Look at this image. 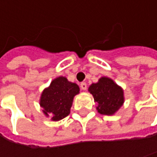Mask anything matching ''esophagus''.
Instances as JSON below:
<instances>
[{
    "mask_svg": "<svg viewBox=\"0 0 157 157\" xmlns=\"http://www.w3.org/2000/svg\"><path fill=\"white\" fill-rule=\"evenodd\" d=\"M80 86H81V89L83 90V91H85V90L87 89V84H86V82H82V83L80 84Z\"/></svg>",
    "mask_w": 157,
    "mask_h": 157,
    "instance_id": "obj_1",
    "label": "esophagus"
}]
</instances>
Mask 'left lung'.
I'll list each match as a JSON object with an SVG mask.
<instances>
[{
	"label": "left lung",
	"mask_w": 157,
	"mask_h": 157,
	"mask_svg": "<svg viewBox=\"0 0 157 157\" xmlns=\"http://www.w3.org/2000/svg\"><path fill=\"white\" fill-rule=\"evenodd\" d=\"M88 91L97 104L96 110L105 115H113L124 103V90L113 79L103 76L92 83Z\"/></svg>",
	"instance_id": "obj_1"
}]
</instances>
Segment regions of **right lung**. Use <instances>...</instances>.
<instances>
[{"mask_svg": "<svg viewBox=\"0 0 157 157\" xmlns=\"http://www.w3.org/2000/svg\"><path fill=\"white\" fill-rule=\"evenodd\" d=\"M79 93L80 88L75 82H69L64 76L56 77L41 94L43 113L52 121L63 119L70 113L74 98Z\"/></svg>", "mask_w": 157, "mask_h": 157, "instance_id": "obj_1", "label": "right lung"}]
</instances>
